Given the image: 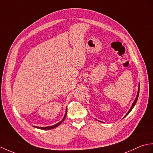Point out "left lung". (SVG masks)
I'll return each instance as SVG.
<instances>
[{
	"label": "left lung",
	"mask_w": 153,
	"mask_h": 153,
	"mask_svg": "<svg viewBox=\"0 0 153 153\" xmlns=\"http://www.w3.org/2000/svg\"><path fill=\"white\" fill-rule=\"evenodd\" d=\"M139 87H138V91H137V96H136V98H135V100L134 101V102H133V104H132V106H131V108H130V109L129 110V111H128V112L126 114V115L125 116V117L127 116V115H128V114L131 111V110L134 108V106L135 105V104H136V102H137V99H138V97H139Z\"/></svg>",
	"instance_id": "left-lung-1"
}]
</instances>
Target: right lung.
I'll return each instance as SVG.
<instances>
[{
	"label": "right lung",
	"instance_id": "obj_1",
	"mask_svg": "<svg viewBox=\"0 0 153 153\" xmlns=\"http://www.w3.org/2000/svg\"><path fill=\"white\" fill-rule=\"evenodd\" d=\"M66 115H67V108H66V113H65V115L64 116V118H62V120H61V121L60 122L57 123L55 125H53V126H48V127H37V126H33L34 128H38V129H44V130H48V129H53V128H55L56 127L59 126L60 123L62 122L64 120H65V118H66Z\"/></svg>",
	"mask_w": 153,
	"mask_h": 153
}]
</instances>
